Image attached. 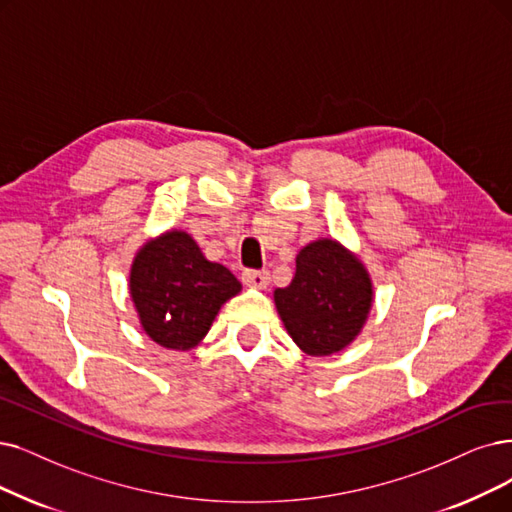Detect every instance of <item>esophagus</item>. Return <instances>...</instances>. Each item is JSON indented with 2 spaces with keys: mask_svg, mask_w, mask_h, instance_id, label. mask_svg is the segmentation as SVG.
<instances>
[{
  "mask_svg": "<svg viewBox=\"0 0 512 512\" xmlns=\"http://www.w3.org/2000/svg\"><path fill=\"white\" fill-rule=\"evenodd\" d=\"M241 281L248 285V288H258L264 290L271 281V275L267 271H243Z\"/></svg>",
  "mask_w": 512,
  "mask_h": 512,
  "instance_id": "1",
  "label": "esophagus"
}]
</instances>
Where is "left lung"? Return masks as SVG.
<instances>
[{
    "label": "left lung",
    "mask_w": 512,
    "mask_h": 512,
    "mask_svg": "<svg viewBox=\"0 0 512 512\" xmlns=\"http://www.w3.org/2000/svg\"><path fill=\"white\" fill-rule=\"evenodd\" d=\"M273 298L298 349L330 357L361 334L374 306V283L355 252L319 237L298 252L292 283L277 288Z\"/></svg>",
    "instance_id": "1"
}]
</instances>
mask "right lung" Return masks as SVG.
<instances>
[{
    "label": "right lung",
    "instance_id": "obj_1",
    "mask_svg": "<svg viewBox=\"0 0 512 512\" xmlns=\"http://www.w3.org/2000/svg\"><path fill=\"white\" fill-rule=\"evenodd\" d=\"M142 332L170 351H191L206 338L222 304L241 292L239 279L210 262L182 229L140 245L128 279Z\"/></svg>",
    "mask_w": 512,
    "mask_h": 512
}]
</instances>
